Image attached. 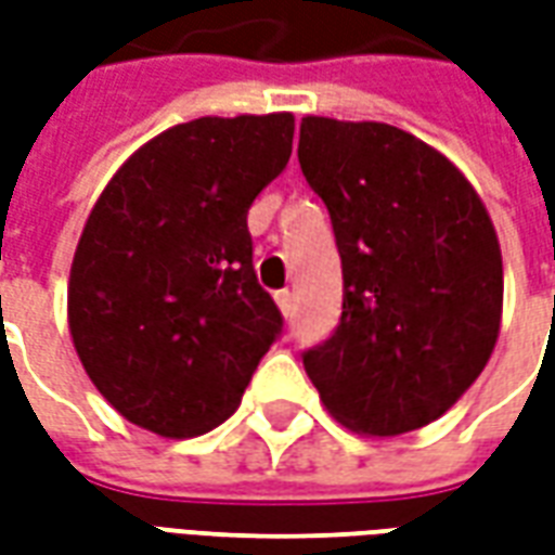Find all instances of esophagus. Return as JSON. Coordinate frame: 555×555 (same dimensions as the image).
Masks as SVG:
<instances>
[{
    "label": "esophagus",
    "instance_id": "34e87169",
    "mask_svg": "<svg viewBox=\"0 0 555 555\" xmlns=\"http://www.w3.org/2000/svg\"><path fill=\"white\" fill-rule=\"evenodd\" d=\"M276 302H279V309H282V314H285V318H291V309H294V297H291L288 288L276 291Z\"/></svg>",
    "mask_w": 555,
    "mask_h": 555
}]
</instances>
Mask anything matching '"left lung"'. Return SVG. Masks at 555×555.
Listing matches in <instances>:
<instances>
[{"mask_svg": "<svg viewBox=\"0 0 555 555\" xmlns=\"http://www.w3.org/2000/svg\"><path fill=\"white\" fill-rule=\"evenodd\" d=\"M300 169L330 210L341 321L302 350L333 416L396 437L440 418L488 365L502 255L476 190L422 139L380 121L302 118Z\"/></svg>", "mask_w": 555, "mask_h": 555, "instance_id": "1", "label": "left lung"}]
</instances>
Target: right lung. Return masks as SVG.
I'll use <instances>...</instances> for the list:
<instances>
[{
	"mask_svg": "<svg viewBox=\"0 0 555 555\" xmlns=\"http://www.w3.org/2000/svg\"><path fill=\"white\" fill-rule=\"evenodd\" d=\"M291 139V113L195 118L139 147L91 210L67 324L91 384L139 428L181 440L222 425L282 336L246 214Z\"/></svg>",
	"mask_w": 555,
	"mask_h": 555,
	"instance_id": "obj_1",
	"label": "right lung"
}]
</instances>
